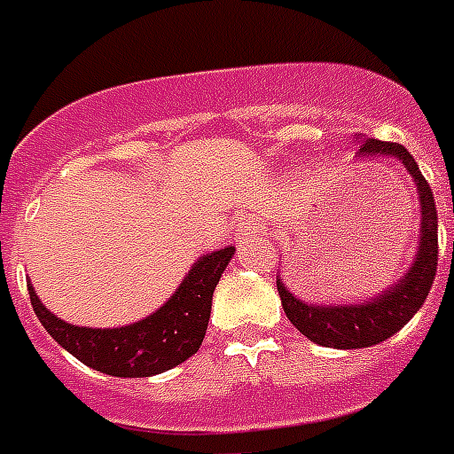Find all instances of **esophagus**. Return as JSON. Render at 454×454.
Returning <instances> with one entry per match:
<instances>
[{
	"mask_svg": "<svg viewBox=\"0 0 454 454\" xmlns=\"http://www.w3.org/2000/svg\"><path fill=\"white\" fill-rule=\"evenodd\" d=\"M247 231H252V223H249V221H245V223L239 226V233H247Z\"/></svg>",
	"mask_w": 454,
	"mask_h": 454,
	"instance_id": "esophagus-1",
	"label": "esophagus"
}]
</instances>
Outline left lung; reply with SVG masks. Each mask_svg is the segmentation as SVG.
I'll return each mask as SVG.
<instances>
[{
    "instance_id": "1",
    "label": "left lung",
    "mask_w": 454,
    "mask_h": 454,
    "mask_svg": "<svg viewBox=\"0 0 454 454\" xmlns=\"http://www.w3.org/2000/svg\"><path fill=\"white\" fill-rule=\"evenodd\" d=\"M359 151H356L359 160L392 158L403 163L408 175L412 176L419 200V239L415 259L411 268L403 272V278L364 303H305L294 296L285 282L278 278L279 298H282V308L289 322L308 340L333 349L371 348L403 329L412 315L425 305L438 265L436 205H434L431 186L419 172L415 158L408 153L406 146L396 142H380V139H359Z\"/></svg>"
}]
</instances>
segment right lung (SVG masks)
Here are the masks:
<instances>
[{
    "instance_id": "right-lung-1",
    "label": "right lung",
    "mask_w": 454,
    "mask_h": 454,
    "mask_svg": "<svg viewBox=\"0 0 454 454\" xmlns=\"http://www.w3.org/2000/svg\"><path fill=\"white\" fill-rule=\"evenodd\" d=\"M233 254L235 247L202 254L168 303L139 322L116 329H88L65 322L48 310L32 285H27L29 301L51 338L81 364L114 378H151L179 366L200 349L212 294Z\"/></svg>"
}]
</instances>
